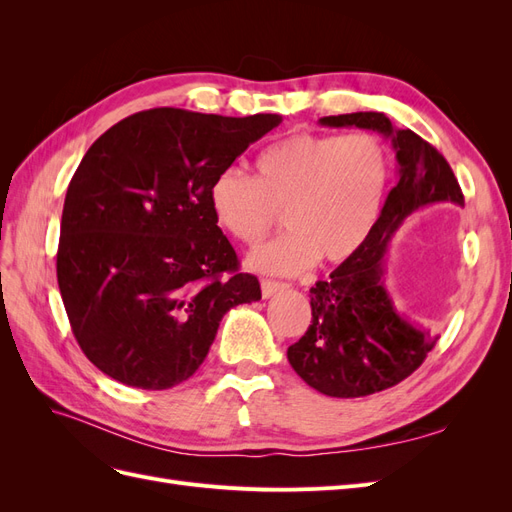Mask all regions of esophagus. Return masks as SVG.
<instances>
[{
    "instance_id": "esophagus-1",
    "label": "esophagus",
    "mask_w": 512,
    "mask_h": 512,
    "mask_svg": "<svg viewBox=\"0 0 512 512\" xmlns=\"http://www.w3.org/2000/svg\"><path fill=\"white\" fill-rule=\"evenodd\" d=\"M284 288H286V284H282V282H273V280H262V284H260L262 297H265V299L273 297L275 292H280V290H284Z\"/></svg>"
}]
</instances>
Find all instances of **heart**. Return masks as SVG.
<instances>
[{"mask_svg":"<svg viewBox=\"0 0 512 512\" xmlns=\"http://www.w3.org/2000/svg\"><path fill=\"white\" fill-rule=\"evenodd\" d=\"M391 158L371 134H292L260 153L256 177L222 168L209 183V209L228 235L256 247L284 224L290 232L260 247L250 267L297 275L320 258L342 265L361 250L382 209Z\"/></svg>","mask_w":512,"mask_h":512,"instance_id":"obj_1","label":"heart"}]
</instances>
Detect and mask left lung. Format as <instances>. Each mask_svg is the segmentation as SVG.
<instances>
[{
	"instance_id": "left-lung-1",
	"label": "left lung",
	"mask_w": 512,
	"mask_h": 512,
	"mask_svg": "<svg viewBox=\"0 0 512 512\" xmlns=\"http://www.w3.org/2000/svg\"><path fill=\"white\" fill-rule=\"evenodd\" d=\"M329 128L374 130L391 138L399 181L384 200L363 247L327 282L309 290L312 324L288 361L322 395L365 397L406 380L421 367L438 337L401 316L384 286V254L412 213L431 205H459L463 194L442 153L412 130L393 128L384 113H350L320 119Z\"/></svg>"
}]
</instances>
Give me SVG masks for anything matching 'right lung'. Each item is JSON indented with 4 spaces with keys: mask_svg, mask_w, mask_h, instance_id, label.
Masks as SVG:
<instances>
[{
    "mask_svg": "<svg viewBox=\"0 0 512 512\" xmlns=\"http://www.w3.org/2000/svg\"><path fill=\"white\" fill-rule=\"evenodd\" d=\"M280 115L151 108L91 145L68 185L57 282L102 374L145 391L188 380L230 307L260 299L209 209V183Z\"/></svg>",
    "mask_w": 512,
    "mask_h": 512,
    "instance_id": "right-lung-1",
    "label": "right lung"
}]
</instances>
